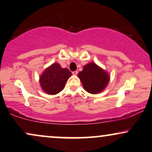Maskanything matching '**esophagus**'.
Returning <instances> with one entry per match:
<instances>
[{"label":"esophagus","instance_id":"obj_1","mask_svg":"<svg viewBox=\"0 0 152 152\" xmlns=\"http://www.w3.org/2000/svg\"><path fill=\"white\" fill-rule=\"evenodd\" d=\"M72 74L74 75V76H76V75L78 74V71H75V72H72Z\"/></svg>","mask_w":152,"mask_h":152}]
</instances>
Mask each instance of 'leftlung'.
<instances>
[{"label": "left lung", "instance_id": "left-lung-1", "mask_svg": "<svg viewBox=\"0 0 152 152\" xmlns=\"http://www.w3.org/2000/svg\"><path fill=\"white\" fill-rule=\"evenodd\" d=\"M85 90L90 94H96L105 90L110 81V75L94 62L83 66L78 74Z\"/></svg>", "mask_w": 152, "mask_h": 152}]
</instances>
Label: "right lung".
<instances>
[{"label": "right lung", "mask_w": 152, "mask_h": 152, "mask_svg": "<svg viewBox=\"0 0 152 152\" xmlns=\"http://www.w3.org/2000/svg\"><path fill=\"white\" fill-rule=\"evenodd\" d=\"M71 76L72 72L67 68H62L60 64L55 62L46 68L40 75V86L46 94H57L63 90Z\"/></svg>", "instance_id": "right-lung-1"}]
</instances>
